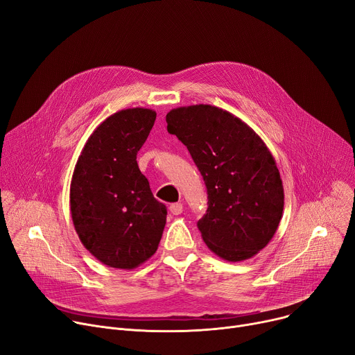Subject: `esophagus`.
<instances>
[{
	"label": "esophagus",
	"instance_id": "obj_1",
	"mask_svg": "<svg viewBox=\"0 0 355 355\" xmlns=\"http://www.w3.org/2000/svg\"><path fill=\"white\" fill-rule=\"evenodd\" d=\"M170 211H171V214H174V216H180L181 212H182V204H181V202H175V204H173V205L170 207Z\"/></svg>",
	"mask_w": 355,
	"mask_h": 355
}]
</instances>
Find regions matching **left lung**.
<instances>
[{"instance_id": "8db88e82", "label": "left lung", "mask_w": 355, "mask_h": 355, "mask_svg": "<svg viewBox=\"0 0 355 355\" xmlns=\"http://www.w3.org/2000/svg\"><path fill=\"white\" fill-rule=\"evenodd\" d=\"M167 130L190 151L208 194L198 230L225 261H244L274 237L284 209V187L266 143L234 114L208 104L178 107Z\"/></svg>"}]
</instances>
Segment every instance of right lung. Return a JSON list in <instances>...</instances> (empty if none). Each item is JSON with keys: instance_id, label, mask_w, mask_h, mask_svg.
<instances>
[{"instance_id": "right-lung-1", "label": "right lung", "mask_w": 355, "mask_h": 355, "mask_svg": "<svg viewBox=\"0 0 355 355\" xmlns=\"http://www.w3.org/2000/svg\"><path fill=\"white\" fill-rule=\"evenodd\" d=\"M150 108L116 111L92 131L69 187L71 218L83 245L103 264L134 270L159 244L167 208L141 174L137 153L154 125Z\"/></svg>"}]
</instances>
